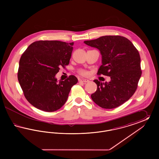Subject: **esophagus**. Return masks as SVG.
<instances>
[{
    "mask_svg": "<svg viewBox=\"0 0 159 159\" xmlns=\"http://www.w3.org/2000/svg\"><path fill=\"white\" fill-rule=\"evenodd\" d=\"M79 82H82L83 83H88L89 82V80L88 79H79Z\"/></svg>",
    "mask_w": 159,
    "mask_h": 159,
    "instance_id": "obj_1",
    "label": "esophagus"
}]
</instances>
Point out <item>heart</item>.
Wrapping results in <instances>:
<instances>
[{"label": "heart", "mask_w": 159, "mask_h": 159, "mask_svg": "<svg viewBox=\"0 0 159 159\" xmlns=\"http://www.w3.org/2000/svg\"><path fill=\"white\" fill-rule=\"evenodd\" d=\"M78 73L81 75H83V76H85L87 75V71L83 69H80L79 71H78Z\"/></svg>", "instance_id": "heart-1"}]
</instances>
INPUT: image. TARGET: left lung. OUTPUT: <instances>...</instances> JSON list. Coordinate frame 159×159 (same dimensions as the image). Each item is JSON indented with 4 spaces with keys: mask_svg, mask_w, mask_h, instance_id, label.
<instances>
[{
    "mask_svg": "<svg viewBox=\"0 0 159 159\" xmlns=\"http://www.w3.org/2000/svg\"><path fill=\"white\" fill-rule=\"evenodd\" d=\"M84 43L98 49L102 55L97 75L111 78L105 83L93 80L97 89L91 95L92 99L106 109L121 106L135 92L141 76L138 51L129 39L120 36H104Z\"/></svg>",
    "mask_w": 159,
    "mask_h": 159,
    "instance_id": "obj_1",
    "label": "left lung"
}]
</instances>
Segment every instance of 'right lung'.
<instances>
[{
    "label": "right lung",
    "mask_w": 159,
    "mask_h": 159,
    "mask_svg": "<svg viewBox=\"0 0 159 159\" xmlns=\"http://www.w3.org/2000/svg\"><path fill=\"white\" fill-rule=\"evenodd\" d=\"M74 43L58 40H39L29 46L21 57L18 79L24 97L32 106L53 112L66 103L76 76L57 82L60 67L69 64Z\"/></svg>",
    "instance_id": "obj_1"
}]
</instances>
